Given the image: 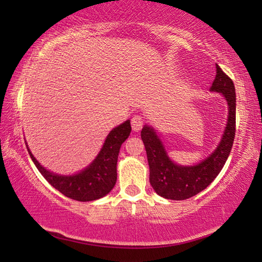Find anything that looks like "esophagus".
<instances>
[{
	"label": "esophagus",
	"mask_w": 262,
	"mask_h": 262,
	"mask_svg": "<svg viewBox=\"0 0 262 262\" xmlns=\"http://www.w3.org/2000/svg\"><path fill=\"white\" fill-rule=\"evenodd\" d=\"M143 124H144V119H143L142 116H135L132 117L131 119V126L132 130L135 132H138L143 127Z\"/></svg>",
	"instance_id": "obj_1"
}]
</instances>
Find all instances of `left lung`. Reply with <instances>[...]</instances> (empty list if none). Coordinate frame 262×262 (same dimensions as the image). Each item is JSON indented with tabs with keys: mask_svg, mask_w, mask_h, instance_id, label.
I'll list each match as a JSON object with an SVG mask.
<instances>
[{
	"mask_svg": "<svg viewBox=\"0 0 262 262\" xmlns=\"http://www.w3.org/2000/svg\"><path fill=\"white\" fill-rule=\"evenodd\" d=\"M211 91L222 93L228 102L229 117L217 149L195 166H179L167 155L164 146L152 127L142 128L150 169V185L157 194L166 199L185 200L198 194L212 182L227 162L231 151L236 128V93L234 82L216 64V77Z\"/></svg>",
	"mask_w": 262,
	"mask_h": 262,
	"instance_id": "obj_1",
	"label": "left lung"
}]
</instances>
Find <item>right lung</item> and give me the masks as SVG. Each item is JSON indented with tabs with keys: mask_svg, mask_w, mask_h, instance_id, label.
<instances>
[{
	"mask_svg": "<svg viewBox=\"0 0 262 262\" xmlns=\"http://www.w3.org/2000/svg\"><path fill=\"white\" fill-rule=\"evenodd\" d=\"M131 132L130 120L114 127L107 136L96 159L89 166L75 175H58L45 169L32 155V161L50 185L68 198L77 202H92L105 196L112 191L117 182V161L120 146Z\"/></svg>",
	"mask_w": 262,
	"mask_h": 262,
	"instance_id": "add662e5",
	"label": "right lung"
}]
</instances>
